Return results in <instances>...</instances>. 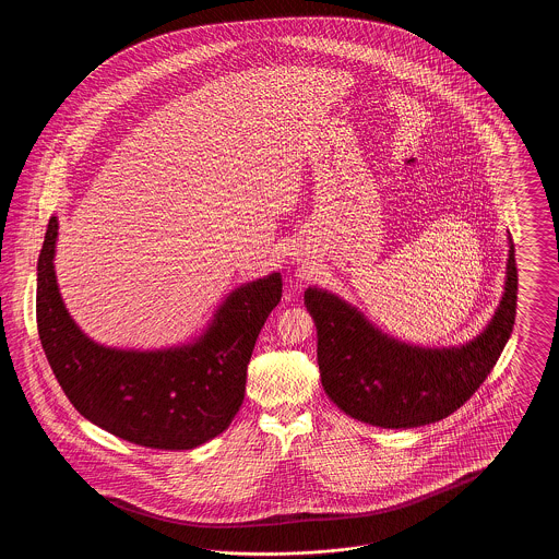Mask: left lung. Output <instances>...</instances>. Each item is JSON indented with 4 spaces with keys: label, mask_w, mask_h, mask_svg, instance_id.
I'll return each instance as SVG.
<instances>
[{
    "label": "left lung",
    "mask_w": 559,
    "mask_h": 559,
    "mask_svg": "<svg viewBox=\"0 0 559 559\" xmlns=\"http://www.w3.org/2000/svg\"><path fill=\"white\" fill-rule=\"evenodd\" d=\"M506 289L495 317L463 346L421 347L377 329L335 293L308 287L304 304L319 335L322 388L346 415L388 429L447 419L476 394L513 331L515 249L509 239Z\"/></svg>",
    "instance_id": "1"
}]
</instances>
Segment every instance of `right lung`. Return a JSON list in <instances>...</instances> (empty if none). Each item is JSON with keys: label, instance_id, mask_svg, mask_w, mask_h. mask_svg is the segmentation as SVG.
Masks as SVG:
<instances>
[{"label": "right lung", "instance_id": "1", "mask_svg": "<svg viewBox=\"0 0 559 559\" xmlns=\"http://www.w3.org/2000/svg\"><path fill=\"white\" fill-rule=\"evenodd\" d=\"M50 217L37 262V331L53 374L81 415L138 447L190 451L228 429L245 399L247 365L283 295L281 272L245 283L188 344L103 346L71 319L58 292Z\"/></svg>", "mask_w": 559, "mask_h": 559}]
</instances>
